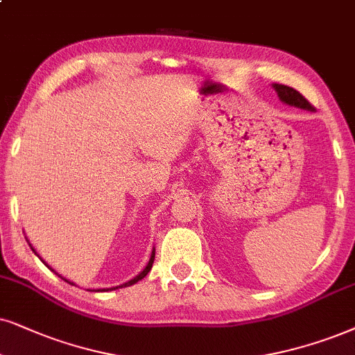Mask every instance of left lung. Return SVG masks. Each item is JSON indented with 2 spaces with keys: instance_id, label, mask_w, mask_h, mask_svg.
Listing matches in <instances>:
<instances>
[{
  "instance_id": "left-lung-1",
  "label": "left lung",
  "mask_w": 355,
  "mask_h": 355,
  "mask_svg": "<svg viewBox=\"0 0 355 355\" xmlns=\"http://www.w3.org/2000/svg\"><path fill=\"white\" fill-rule=\"evenodd\" d=\"M272 88L275 89L278 98H280V101L285 103V105L302 107V110H306V111H315V107L309 105L306 98H304L300 92H297L295 88L286 87V85H280V83H272Z\"/></svg>"
}]
</instances>
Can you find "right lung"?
Instances as JSON below:
<instances>
[{
	"label": "right lung",
	"instance_id": "1",
	"mask_svg": "<svg viewBox=\"0 0 355 355\" xmlns=\"http://www.w3.org/2000/svg\"><path fill=\"white\" fill-rule=\"evenodd\" d=\"M31 245V244H29ZM31 249H33L34 250V248H33V245H31ZM34 254H37V252H35V250H34ZM37 257L40 259V260H42V257H40V255L37 254ZM154 257H155V249L154 250H152V254H150V259H149V262H147V266L144 267V270H142L141 273H139V275H136V277H134L132 278V280H129V282H125V284H123V285H119V286H113V288H100V290H88V291H110V290H118V288H123V286H131V285H134V284H137V282L139 280H142V278H144L146 275H147V273H149L150 272V268H152V263H154ZM42 262H44V260H42ZM44 263H46V262H44ZM46 266H47V263H46ZM49 268H51V270L52 272H55V270H53V268L51 267V266H47ZM57 273V272H55ZM57 275H58V273H57ZM58 277H60L62 278V280H65V282H69V284L70 285H75L73 284V282H70V280H67V278H64V277H62V275H58Z\"/></svg>",
	"mask_w": 355,
	"mask_h": 355
}]
</instances>
